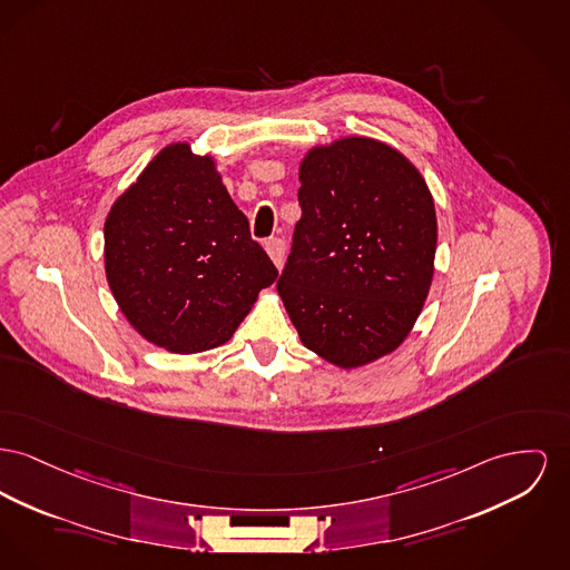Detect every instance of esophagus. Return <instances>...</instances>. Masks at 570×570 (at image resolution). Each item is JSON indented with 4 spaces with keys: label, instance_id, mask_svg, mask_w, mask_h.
I'll use <instances>...</instances> for the list:
<instances>
[{
    "label": "esophagus",
    "instance_id": "34e87169",
    "mask_svg": "<svg viewBox=\"0 0 570 570\" xmlns=\"http://www.w3.org/2000/svg\"><path fill=\"white\" fill-rule=\"evenodd\" d=\"M271 263L277 268L284 267V258H286V243L282 238H271L265 245Z\"/></svg>",
    "mask_w": 570,
    "mask_h": 570
}]
</instances>
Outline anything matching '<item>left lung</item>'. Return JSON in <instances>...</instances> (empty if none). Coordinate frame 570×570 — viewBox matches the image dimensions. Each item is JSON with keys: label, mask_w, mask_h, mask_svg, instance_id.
<instances>
[{"label": "left lung", "mask_w": 570, "mask_h": 570, "mask_svg": "<svg viewBox=\"0 0 570 570\" xmlns=\"http://www.w3.org/2000/svg\"><path fill=\"white\" fill-rule=\"evenodd\" d=\"M302 219L277 293L303 346L364 368L411 334L435 273L433 194L401 150L346 135L299 164Z\"/></svg>", "instance_id": "obj_1"}]
</instances>
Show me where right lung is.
I'll use <instances>...</instances> for the list:
<instances>
[{
  "instance_id": "obj_1",
  "label": "right lung",
  "mask_w": 570,
  "mask_h": 570,
  "mask_svg": "<svg viewBox=\"0 0 570 570\" xmlns=\"http://www.w3.org/2000/svg\"><path fill=\"white\" fill-rule=\"evenodd\" d=\"M105 277L144 340L191 355L226 344L277 279L213 155L171 141L105 217Z\"/></svg>"
}]
</instances>
